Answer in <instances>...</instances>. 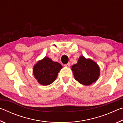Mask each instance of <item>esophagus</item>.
Returning <instances> with one entry per match:
<instances>
[{"instance_id": "esophagus-1", "label": "esophagus", "mask_w": 123, "mask_h": 123, "mask_svg": "<svg viewBox=\"0 0 123 123\" xmlns=\"http://www.w3.org/2000/svg\"><path fill=\"white\" fill-rule=\"evenodd\" d=\"M70 66V63H69V62H68V63H67V64H64V66L65 67H69Z\"/></svg>"}]
</instances>
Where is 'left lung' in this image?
<instances>
[{"label":"left lung","mask_w":123,"mask_h":123,"mask_svg":"<svg viewBox=\"0 0 123 123\" xmlns=\"http://www.w3.org/2000/svg\"><path fill=\"white\" fill-rule=\"evenodd\" d=\"M71 69L75 79L85 86H89L98 80L100 73L98 64L84 56H80L77 63L72 66Z\"/></svg>","instance_id":"left-lung-1"}]
</instances>
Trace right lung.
<instances>
[{"mask_svg": "<svg viewBox=\"0 0 123 123\" xmlns=\"http://www.w3.org/2000/svg\"><path fill=\"white\" fill-rule=\"evenodd\" d=\"M62 66L54 62L48 57L39 60L33 68V74L37 82L41 85L47 86L52 84L57 78Z\"/></svg>", "mask_w": 123, "mask_h": 123, "instance_id": "1", "label": "right lung"}]
</instances>
